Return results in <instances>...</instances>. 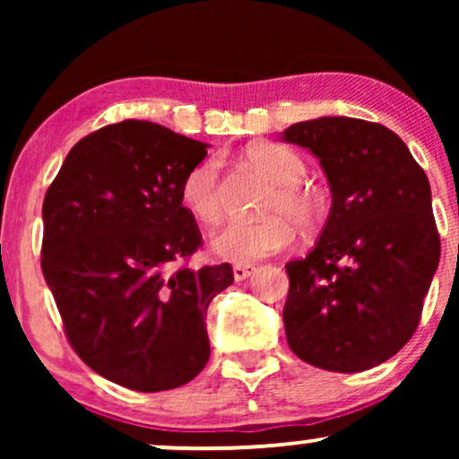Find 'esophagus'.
I'll use <instances>...</instances> for the list:
<instances>
[{"label":"esophagus","instance_id":"34e87169","mask_svg":"<svg viewBox=\"0 0 459 459\" xmlns=\"http://www.w3.org/2000/svg\"><path fill=\"white\" fill-rule=\"evenodd\" d=\"M255 270H256L255 265H241V263H239V265H235V267H233V276H235V281H237V282L246 281L247 276H252V272H255Z\"/></svg>","mask_w":459,"mask_h":459}]
</instances>
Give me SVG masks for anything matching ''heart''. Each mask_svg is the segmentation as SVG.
Wrapping results in <instances>:
<instances>
[{
    "label": "heart",
    "mask_w": 459,
    "mask_h": 459,
    "mask_svg": "<svg viewBox=\"0 0 459 459\" xmlns=\"http://www.w3.org/2000/svg\"><path fill=\"white\" fill-rule=\"evenodd\" d=\"M247 160L276 183L263 204L261 220H235L213 239V247L224 259L247 265L252 261L278 255L291 246L296 229H317L325 215L324 198L302 183L307 163L296 151L282 144H256L247 149ZM181 203L198 222L218 224L224 215L220 160L194 163L181 181Z\"/></svg>",
    "instance_id": "heart-1"
}]
</instances>
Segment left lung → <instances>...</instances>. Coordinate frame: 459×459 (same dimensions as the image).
Segmentation results:
<instances>
[{"label":"left lung","instance_id":"left-lung-1","mask_svg":"<svg viewBox=\"0 0 459 459\" xmlns=\"http://www.w3.org/2000/svg\"><path fill=\"white\" fill-rule=\"evenodd\" d=\"M284 140L317 157L332 189L317 246L284 265L287 343L325 371H367L419 328L440 261L429 181L380 123L324 116L291 125Z\"/></svg>","mask_w":459,"mask_h":459}]
</instances>
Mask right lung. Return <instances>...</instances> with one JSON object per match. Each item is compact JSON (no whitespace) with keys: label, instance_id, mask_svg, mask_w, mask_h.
<instances>
[{"label":"right lung","instance_id":"add662e5","mask_svg":"<svg viewBox=\"0 0 459 459\" xmlns=\"http://www.w3.org/2000/svg\"><path fill=\"white\" fill-rule=\"evenodd\" d=\"M207 144L120 120L73 146L43 200L45 281L75 354L131 391L183 386L209 360V302L233 267L187 261L203 246L181 181Z\"/></svg>","mask_w":459,"mask_h":459}]
</instances>
